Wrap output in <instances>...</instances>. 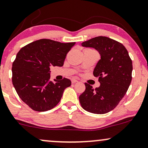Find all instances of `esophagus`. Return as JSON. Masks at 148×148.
Returning <instances> with one entry per match:
<instances>
[{
  "label": "esophagus",
  "instance_id": "34e87169",
  "mask_svg": "<svg viewBox=\"0 0 148 148\" xmlns=\"http://www.w3.org/2000/svg\"><path fill=\"white\" fill-rule=\"evenodd\" d=\"M77 82H78V80L75 79V78H72V83H73V84L77 83Z\"/></svg>",
  "mask_w": 148,
  "mask_h": 148
}]
</instances>
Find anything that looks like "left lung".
I'll return each instance as SVG.
<instances>
[{
    "instance_id": "left-lung-1",
    "label": "left lung",
    "mask_w": 148,
    "mask_h": 148,
    "mask_svg": "<svg viewBox=\"0 0 148 148\" xmlns=\"http://www.w3.org/2000/svg\"><path fill=\"white\" fill-rule=\"evenodd\" d=\"M81 45L95 48L100 53L93 75L98 77L100 85L94 89L85 83L80 103L89 113H106L117 106L127 92L132 80V60L124 45L109 37H96Z\"/></svg>"
}]
</instances>
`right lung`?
Segmentation results:
<instances>
[{"label": "right lung", "instance_id": "right-lung-1", "mask_svg": "<svg viewBox=\"0 0 148 148\" xmlns=\"http://www.w3.org/2000/svg\"><path fill=\"white\" fill-rule=\"evenodd\" d=\"M75 42L61 43L42 39L20 50L12 64V83L25 104L36 111L52 109L60 102L71 80H50V66L63 65Z\"/></svg>", "mask_w": 148, "mask_h": 148}]
</instances>
